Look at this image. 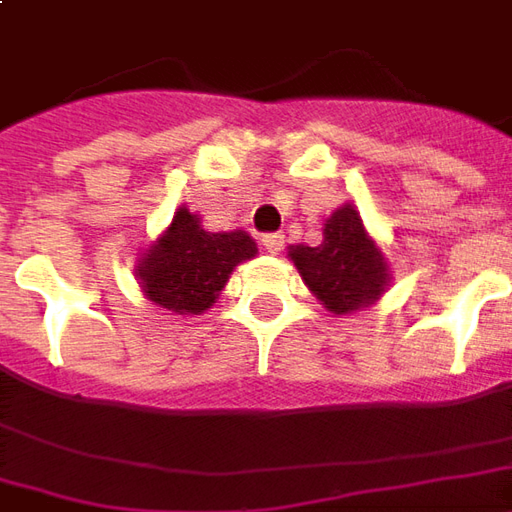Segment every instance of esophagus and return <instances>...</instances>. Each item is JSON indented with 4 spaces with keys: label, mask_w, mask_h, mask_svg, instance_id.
Returning <instances> with one entry per match:
<instances>
[{
    "label": "esophagus",
    "mask_w": 512,
    "mask_h": 512,
    "mask_svg": "<svg viewBox=\"0 0 512 512\" xmlns=\"http://www.w3.org/2000/svg\"><path fill=\"white\" fill-rule=\"evenodd\" d=\"M260 244H263V249H266V252L277 255V252L282 249V244H285V238H282L280 232H266V235L260 238Z\"/></svg>",
    "instance_id": "34e87169"
}]
</instances>
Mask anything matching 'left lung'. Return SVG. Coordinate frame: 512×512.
<instances>
[{
  "instance_id": "obj_1",
  "label": "left lung",
  "mask_w": 512,
  "mask_h": 512,
  "mask_svg": "<svg viewBox=\"0 0 512 512\" xmlns=\"http://www.w3.org/2000/svg\"><path fill=\"white\" fill-rule=\"evenodd\" d=\"M291 260L302 280L332 313H352L380 299L388 282L385 257L363 230L352 205L335 210L324 224V241L318 246H296Z\"/></svg>"
}]
</instances>
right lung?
Returning <instances> with one entry per match:
<instances>
[{
    "label": "right lung",
    "instance_id": "1",
    "mask_svg": "<svg viewBox=\"0 0 512 512\" xmlns=\"http://www.w3.org/2000/svg\"><path fill=\"white\" fill-rule=\"evenodd\" d=\"M257 255L246 232H207L196 216L180 207L171 227L157 238L138 266L144 293L174 313H205L219 299L232 268Z\"/></svg>",
    "mask_w": 512,
    "mask_h": 512
}]
</instances>
